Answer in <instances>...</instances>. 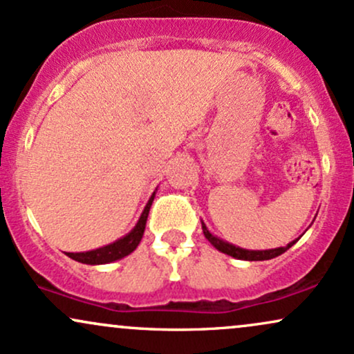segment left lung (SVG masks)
Returning a JSON list of instances; mask_svg holds the SVG:
<instances>
[{
	"label": "left lung",
	"instance_id": "1",
	"mask_svg": "<svg viewBox=\"0 0 354 354\" xmlns=\"http://www.w3.org/2000/svg\"><path fill=\"white\" fill-rule=\"evenodd\" d=\"M202 230H203V235H205V239L209 240V242L214 245L215 248H217L218 252L225 253V255H230L234 257V259H239V260H248V261H261V260H270V259H275V257L281 255V253H285L288 250L290 247H293L295 243L300 240V236H298L297 240H293V242H290L286 247H278V248H272V250H247V248H240V247H235L234 243H228L225 240L218 239L217 235H214L212 232L207 228L205 223L202 222Z\"/></svg>",
	"mask_w": 354,
	"mask_h": 354
}]
</instances>
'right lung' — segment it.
Returning <instances> with one entry per match:
<instances>
[{"label": "right lung", "instance_id": "right-lung-1", "mask_svg": "<svg viewBox=\"0 0 354 354\" xmlns=\"http://www.w3.org/2000/svg\"><path fill=\"white\" fill-rule=\"evenodd\" d=\"M153 197H156V192L151 195L149 202L145 203L142 214H140L139 220H137L136 227L129 232L127 235H124L122 239L115 240L109 245H104L101 248H95V250H89V252H66V255L69 259L79 261V263H86V265H104V263H112V261L124 259L127 257L129 253H132L137 248V245L140 243L142 240L144 230H145V222H147V215L149 210H151V205L153 202Z\"/></svg>", "mask_w": 354, "mask_h": 354}]
</instances>
